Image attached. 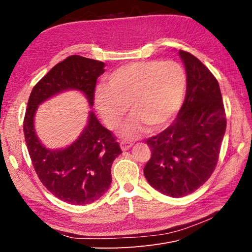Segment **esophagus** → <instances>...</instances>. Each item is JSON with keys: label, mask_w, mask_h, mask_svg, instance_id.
Returning a JSON list of instances; mask_svg holds the SVG:
<instances>
[{"label": "esophagus", "mask_w": 252, "mask_h": 252, "mask_svg": "<svg viewBox=\"0 0 252 252\" xmlns=\"http://www.w3.org/2000/svg\"><path fill=\"white\" fill-rule=\"evenodd\" d=\"M131 146H132V144L127 142V141H121L120 142V147H121V149L123 150V151L128 150L129 148H131Z\"/></svg>", "instance_id": "1"}]
</instances>
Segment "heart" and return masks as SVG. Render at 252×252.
Listing matches in <instances>:
<instances>
[{"label":"heart","mask_w":252,"mask_h":252,"mask_svg":"<svg viewBox=\"0 0 252 252\" xmlns=\"http://www.w3.org/2000/svg\"><path fill=\"white\" fill-rule=\"evenodd\" d=\"M187 74L174 61H142L122 66L108 85L94 91V107L104 124L116 128L128 106L131 116L119 129L125 140H135L150 127L158 130L174 118L184 101Z\"/></svg>","instance_id":"1"}]
</instances>
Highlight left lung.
Listing matches in <instances>:
<instances>
[{"label":"left lung","instance_id":"left-lung-1","mask_svg":"<svg viewBox=\"0 0 252 252\" xmlns=\"http://www.w3.org/2000/svg\"><path fill=\"white\" fill-rule=\"evenodd\" d=\"M179 56L187 74L185 100L173 123L146 141L151 158L144 167L149 184L172 197L192 193L211 177L226 131L217 79L191 53Z\"/></svg>","mask_w":252,"mask_h":252}]
</instances>
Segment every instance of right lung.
Listing matches in <instances>:
<instances>
[{
	"instance_id": "add662e5",
	"label": "right lung",
	"mask_w": 252,
	"mask_h": 252,
	"mask_svg": "<svg viewBox=\"0 0 252 252\" xmlns=\"http://www.w3.org/2000/svg\"><path fill=\"white\" fill-rule=\"evenodd\" d=\"M104 67L100 61L68 57L36 84L28 100L24 135L34 170L48 191L68 204H90L105 194L111 184V165L122 154L121 148L91 110L85 127L70 145L48 148L35 131V112L42 103L68 90L80 91L91 108L95 83L105 72Z\"/></svg>"
}]
</instances>
